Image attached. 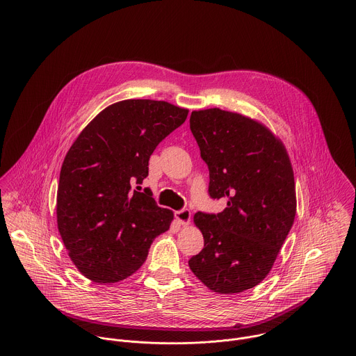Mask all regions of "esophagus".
Wrapping results in <instances>:
<instances>
[{"instance_id":"obj_1","label":"esophagus","mask_w":356,"mask_h":356,"mask_svg":"<svg viewBox=\"0 0 356 356\" xmlns=\"http://www.w3.org/2000/svg\"><path fill=\"white\" fill-rule=\"evenodd\" d=\"M175 218L180 225H188L191 220V212H190V209L184 208V209L175 212Z\"/></svg>"}]
</instances>
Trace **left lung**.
Instances as JSON below:
<instances>
[{
  "label": "left lung",
  "mask_w": 356,
  "mask_h": 356,
  "mask_svg": "<svg viewBox=\"0 0 356 356\" xmlns=\"http://www.w3.org/2000/svg\"><path fill=\"white\" fill-rule=\"evenodd\" d=\"M190 129L209 169V195L227 202L216 215H194L204 249L188 266L211 291L239 293L268 275L293 225L291 159L270 129L241 113L195 110Z\"/></svg>",
  "instance_id": "1"
}]
</instances>
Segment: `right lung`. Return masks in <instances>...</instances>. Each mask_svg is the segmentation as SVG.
<instances>
[{"label": "right lung", "mask_w": 356, "mask_h": 356, "mask_svg": "<svg viewBox=\"0 0 356 356\" xmlns=\"http://www.w3.org/2000/svg\"><path fill=\"white\" fill-rule=\"evenodd\" d=\"M187 114L163 100L117 102L68 149L57 188V226L71 261L88 280L114 284L133 275L154 239L170 227L173 212L133 186L143 184L149 156Z\"/></svg>", "instance_id": "right-lung-1"}]
</instances>
